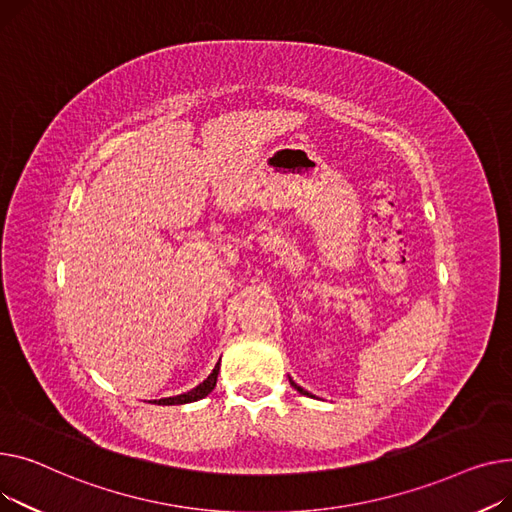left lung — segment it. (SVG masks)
I'll list each match as a JSON object with an SVG mask.
<instances>
[{
	"mask_svg": "<svg viewBox=\"0 0 512 512\" xmlns=\"http://www.w3.org/2000/svg\"><path fill=\"white\" fill-rule=\"evenodd\" d=\"M289 382H291V386H295V388H297V390H299V393H302V395H308V397H310V393H308V390H304V388H302V386H297V384H295V382H293V380H291V378H289Z\"/></svg>",
	"mask_w": 512,
	"mask_h": 512,
	"instance_id": "left-lung-1",
	"label": "left lung"
}]
</instances>
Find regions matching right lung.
Returning <instances> with one entry per match:
<instances>
[{"label": "right lung", "mask_w": 512, "mask_h": 512, "mask_svg": "<svg viewBox=\"0 0 512 512\" xmlns=\"http://www.w3.org/2000/svg\"><path fill=\"white\" fill-rule=\"evenodd\" d=\"M219 362H221V359H219ZM219 366L221 364H217L215 370L210 372V376L202 384H198L196 388L188 390V393L177 395V397H169V399H159V401H153V403H157V405H184V403H192V401L204 399L208 393H213V388L217 384V376H219Z\"/></svg>", "instance_id": "right-lung-1"}]
</instances>
